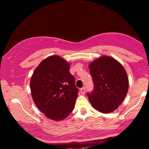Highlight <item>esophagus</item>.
<instances>
[{
  "label": "esophagus",
  "instance_id": "obj_1",
  "mask_svg": "<svg viewBox=\"0 0 149 149\" xmlns=\"http://www.w3.org/2000/svg\"><path fill=\"white\" fill-rule=\"evenodd\" d=\"M80 91H81V93H82V94H85V87H82V88L80 89Z\"/></svg>",
  "mask_w": 149,
  "mask_h": 149
}]
</instances>
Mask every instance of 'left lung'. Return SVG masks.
Wrapping results in <instances>:
<instances>
[{"label": "left lung", "instance_id": "left-lung-1", "mask_svg": "<svg viewBox=\"0 0 149 149\" xmlns=\"http://www.w3.org/2000/svg\"><path fill=\"white\" fill-rule=\"evenodd\" d=\"M94 84L93 92L87 93L91 104L97 111L111 113L123 102L129 88L127 72L113 58L102 56L89 65Z\"/></svg>", "mask_w": 149, "mask_h": 149}]
</instances>
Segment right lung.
<instances>
[{
    "label": "right lung",
    "mask_w": 149,
    "mask_h": 149,
    "mask_svg": "<svg viewBox=\"0 0 149 149\" xmlns=\"http://www.w3.org/2000/svg\"><path fill=\"white\" fill-rule=\"evenodd\" d=\"M70 64L58 56L46 58L38 64L30 79L34 104L45 116L61 121L72 113L78 96Z\"/></svg>",
    "instance_id": "1"
}]
</instances>
